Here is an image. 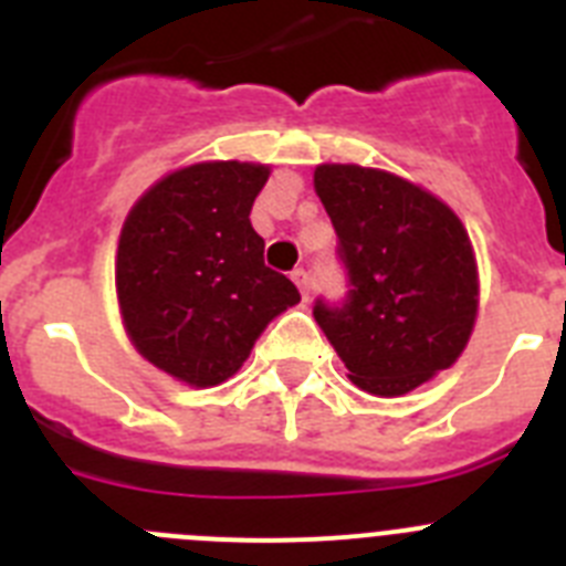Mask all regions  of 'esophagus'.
<instances>
[{
    "instance_id": "obj_1",
    "label": "esophagus",
    "mask_w": 566,
    "mask_h": 566,
    "mask_svg": "<svg viewBox=\"0 0 566 566\" xmlns=\"http://www.w3.org/2000/svg\"><path fill=\"white\" fill-rule=\"evenodd\" d=\"M292 280H294V283H297L300 294H303V297L308 300V294H312V274H308L306 269H294Z\"/></svg>"
}]
</instances>
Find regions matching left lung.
I'll use <instances>...</instances> for the list:
<instances>
[{"label":"left lung","instance_id":"obj_1","mask_svg":"<svg viewBox=\"0 0 566 566\" xmlns=\"http://www.w3.org/2000/svg\"><path fill=\"white\" fill-rule=\"evenodd\" d=\"M314 189L337 232L343 300L314 319L377 397H399L457 363L479 306L476 260L462 221L431 192L382 169L323 164Z\"/></svg>","mask_w":566,"mask_h":566}]
</instances>
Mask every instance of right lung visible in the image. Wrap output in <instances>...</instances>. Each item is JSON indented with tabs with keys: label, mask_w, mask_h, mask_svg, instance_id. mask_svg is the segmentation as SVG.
I'll return each mask as SVG.
<instances>
[{
	"label": "right lung",
	"mask_w": 566,
	"mask_h": 566,
	"mask_svg": "<svg viewBox=\"0 0 566 566\" xmlns=\"http://www.w3.org/2000/svg\"><path fill=\"white\" fill-rule=\"evenodd\" d=\"M266 178L260 164H195L155 184L124 221L115 289L129 339L198 388L232 377L269 319L300 303L249 221Z\"/></svg>",
	"instance_id": "add662e5"
}]
</instances>
